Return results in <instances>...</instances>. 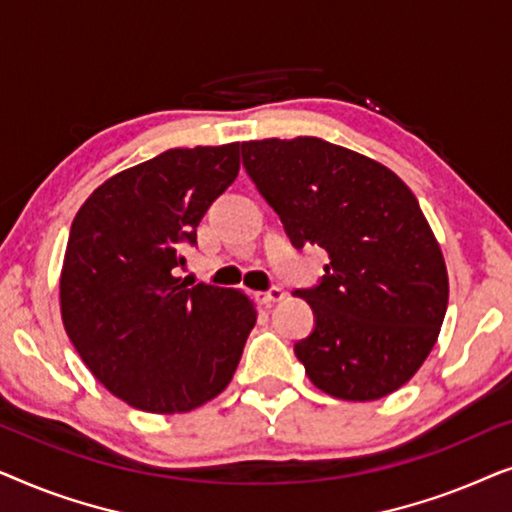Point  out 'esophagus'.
<instances>
[{"label": "esophagus", "instance_id": "34e87169", "mask_svg": "<svg viewBox=\"0 0 512 512\" xmlns=\"http://www.w3.org/2000/svg\"><path fill=\"white\" fill-rule=\"evenodd\" d=\"M284 296H286V293H284L282 289H279V286H275V289H270V291H261V293H256L258 303H261V305H275V303H282Z\"/></svg>", "mask_w": 512, "mask_h": 512}]
</instances>
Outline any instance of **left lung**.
<instances>
[{
    "mask_svg": "<svg viewBox=\"0 0 512 512\" xmlns=\"http://www.w3.org/2000/svg\"><path fill=\"white\" fill-rule=\"evenodd\" d=\"M242 160L296 247L331 263L296 356L314 387L342 401L394 394L422 368L443 326L450 282L415 193L377 160L321 137L242 142Z\"/></svg>",
    "mask_w": 512,
    "mask_h": 512,
    "instance_id": "obj_1",
    "label": "left lung"
}]
</instances>
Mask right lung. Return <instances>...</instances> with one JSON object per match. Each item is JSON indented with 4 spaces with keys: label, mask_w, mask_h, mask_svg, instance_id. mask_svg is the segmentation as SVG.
Wrapping results in <instances>:
<instances>
[{
    "label": "right lung",
    "mask_w": 512,
    "mask_h": 512,
    "mask_svg": "<svg viewBox=\"0 0 512 512\" xmlns=\"http://www.w3.org/2000/svg\"><path fill=\"white\" fill-rule=\"evenodd\" d=\"M240 172V142L167 149L83 202L60 272L65 331L97 380L132 408L179 415L233 380L256 305L240 289L174 277L209 205Z\"/></svg>",
    "instance_id": "add662e5"
}]
</instances>
